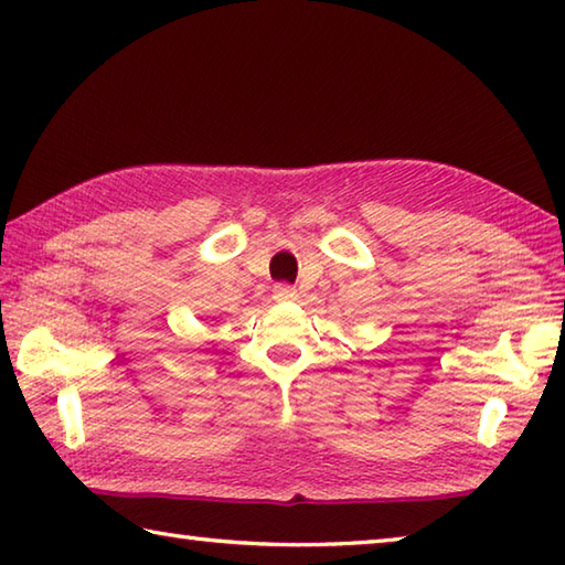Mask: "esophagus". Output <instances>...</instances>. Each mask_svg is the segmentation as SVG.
Instances as JSON below:
<instances>
[{
  "label": "esophagus",
  "instance_id": "obj_1",
  "mask_svg": "<svg viewBox=\"0 0 565 565\" xmlns=\"http://www.w3.org/2000/svg\"><path fill=\"white\" fill-rule=\"evenodd\" d=\"M296 298H298V294H296L294 286H289V284L274 286V301L276 303H294Z\"/></svg>",
  "mask_w": 565,
  "mask_h": 565
}]
</instances>
